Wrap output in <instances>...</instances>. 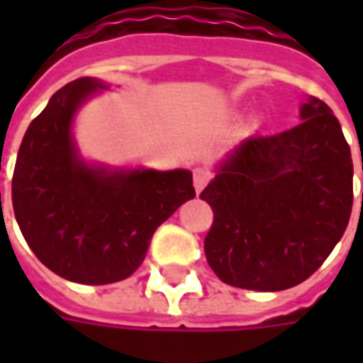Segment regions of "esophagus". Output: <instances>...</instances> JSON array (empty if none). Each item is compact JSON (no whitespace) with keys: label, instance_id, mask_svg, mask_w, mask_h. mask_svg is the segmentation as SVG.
<instances>
[{"label":"esophagus","instance_id":"34e87169","mask_svg":"<svg viewBox=\"0 0 363 363\" xmlns=\"http://www.w3.org/2000/svg\"><path fill=\"white\" fill-rule=\"evenodd\" d=\"M210 179H212V173L206 167L194 169V189H196V192H202L206 189V184L210 182Z\"/></svg>","mask_w":363,"mask_h":363}]
</instances>
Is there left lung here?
I'll list each match as a JSON object with an SVG mask.
<instances>
[{"mask_svg":"<svg viewBox=\"0 0 363 363\" xmlns=\"http://www.w3.org/2000/svg\"><path fill=\"white\" fill-rule=\"evenodd\" d=\"M301 120L280 134L243 140L200 194L213 212L206 259L229 286L294 288L346 231L354 202L350 145L319 99L301 106Z\"/></svg>","mask_w":363,"mask_h":363,"instance_id":"8db88e82","label":"left lung"}]
</instances>
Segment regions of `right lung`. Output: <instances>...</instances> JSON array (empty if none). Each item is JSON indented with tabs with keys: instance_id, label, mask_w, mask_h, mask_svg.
<instances>
[{
	"instance_id": "1",
	"label": "right lung",
	"mask_w": 363,
	"mask_h": 363,
	"mask_svg": "<svg viewBox=\"0 0 363 363\" xmlns=\"http://www.w3.org/2000/svg\"><path fill=\"white\" fill-rule=\"evenodd\" d=\"M101 82L82 77L52 95L25 132L13 171V212L44 267L77 284H112L138 270L155 229L196 196L192 173L106 171L77 157L72 118Z\"/></svg>"
}]
</instances>
